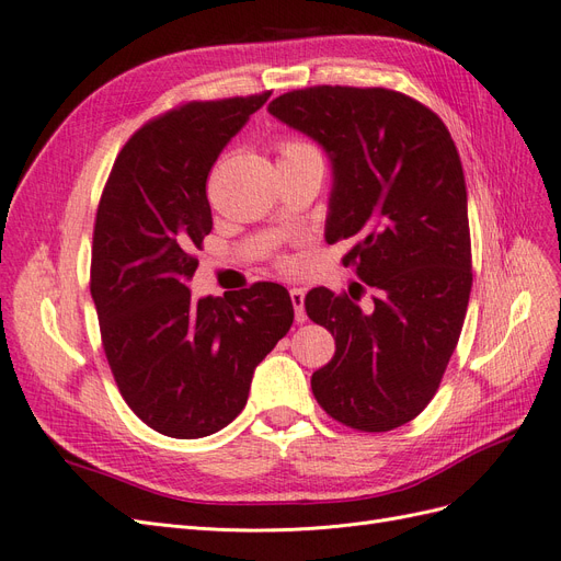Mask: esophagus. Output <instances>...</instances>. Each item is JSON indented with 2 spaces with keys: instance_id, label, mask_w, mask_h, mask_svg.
<instances>
[{
  "instance_id": "esophagus-1",
  "label": "esophagus",
  "mask_w": 561,
  "mask_h": 561,
  "mask_svg": "<svg viewBox=\"0 0 561 561\" xmlns=\"http://www.w3.org/2000/svg\"><path fill=\"white\" fill-rule=\"evenodd\" d=\"M290 299H293V307H295V320L297 322L307 320V311H304V290H299V287H293Z\"/></svg>"
}]
</instances>
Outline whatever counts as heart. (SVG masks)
<instances>
[{
    "mask_svg": "<svg viewBox=\"0 0 561 561\" xmlns=\"http://www.w3.org/2000/svg\"><path fill=\"white\" fill-rule=\"evenodd\" d=\"M311 147L307 142H299V140H280L278 145V151H280V159H287V157H295V154H301V151H309Z\"/></svg>",
    "mask_w": 561,
    "mask_h": 561,
    "instance_id": "b5f03b06",
    "label": "heart"
}]
</instances>
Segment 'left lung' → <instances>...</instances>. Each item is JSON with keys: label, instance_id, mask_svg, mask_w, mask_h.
<instances>
[{"label": "left lung", "instance_id": "8db88e82", "mask_svg": "<svg viewBox=\"0 0 561 561\" xmlns=\"http://www.w3.org/2000/svg\"><path fill=\"white\" fill-rule=\"evenodd\" d=\"M268 112L325 147L334 168L328 243L353 241L344 266L369 285L371 309L313 287L307 316L332 332V360L311 390L334 421L386 433L437 393L463 328L472 287L461 157L433 110L381 87H309Z\"/></svg>", "mask_w": 561, "mask_h": 561}]
</instances>
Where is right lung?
<instances>
[{
    "label": "right lung",
    "mask_w": 561,
    "mask_h": 561,
    "mask_svg": "<svg viewBox=\"0 0 561 561\" xmlns=\"http://www.w3.org/2000/svg\"><path fill=\"white\" fill-rule=\"evenodd\" d=\"M268 95L192 100L151 118L118 151L98 203L100 339L118 393L168 437H206L239 416L254 367L293 325V299L278 283L198 301L186 287L213 229L210 168Z\"/></svg>",
    "instance_id": "obj_1"
}]
</instances>
